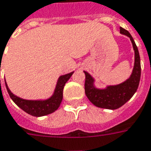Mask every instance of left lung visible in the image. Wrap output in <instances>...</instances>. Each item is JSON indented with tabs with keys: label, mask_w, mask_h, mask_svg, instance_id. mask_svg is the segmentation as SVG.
Returning a JSON list of instances; mask_svg holds the SVG:
<instances>
[{
	"label": "left lung",
	"mask_w": 151,
	"mask_h": 151,
	"mask_svg": "<svg viewBox=\"0 0 151 151\" xmlns=\"http://www.w3.org/2000/svg\"><path fill=\"white\" fill-rule=\"evenodd\" d=\"M120 33L130 37L135 50V64L132 75L126 82L117 86H108L99 90L93 86V78L88 73H85V93L89 101L99 108L116 109L129 101L137 91L141 78V61L137 46L129 32L120 27Z\"/></svg>",
	"instance_id": "8db88e82"
}]
</instances>
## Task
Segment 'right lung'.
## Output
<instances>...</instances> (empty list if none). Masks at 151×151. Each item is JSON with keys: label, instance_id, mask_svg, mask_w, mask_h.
Here are the masks:
<instances>
[{"label": "right lung", "instance_id": "add662e5", "mask_svg": "<svg viewBox=\"0 0 151 151\" xmlns=\"http://www.w3.org/2000/svg\"><path fill=\"white\" fill-rule=\"evenodd\" d=\"M73 73V72L60 77L55 90V93L50 99L46 101H27V100L21 99L18 96H15L13 93H11L6 83V86L10 98L19 108L22 109L24 111L28 113L30 115L41 117V116L46 115V114L55 112L59 108L63 99L64 86L65 83H67V81L70 78Z\"/></svg>", "mask_w": 151, "mask_h": 151}]
</instances>
